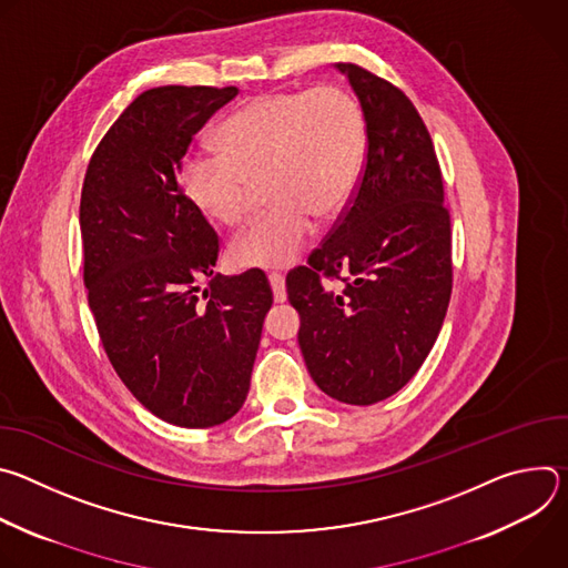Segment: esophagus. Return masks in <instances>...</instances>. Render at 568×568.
<instances>
[{
  "label": "esophagus",
  "instance_id": "1",
  "mask_svg": "<svg viewBox=\"0 0 568 568\" xmlns=\"http://www.w3.org/2000/svg\"><path fill=\"white\" fill-rule=\"evenodd\" d=\"M270 285H272V292H274V301L276 303H283L287 298V292H285V278L281 274H270Z\"/></svg>",
  "mask_w": 568,
  "mask_h": 568
}]
</instances>
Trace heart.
<instances>
[{"mask_svg":"<svg viewBox=\"0 0 568 568\" xmlns=\"http://www.w3.org/2000/svg\"><path fill=\"white\" fill-rule=\"evenodd\" d=\"M217 152H189L182 186L209 220L231 226L263 182L267 211L231 240L237 267L292 265L310 242L316 217L337 213L353 195L368 150L366 116L342 85L265 92L242 103L215 134Z\"/></svg>","mask_w":568,"mask_h":568,"instance_id":"1","label":"heart"}]
</instances>
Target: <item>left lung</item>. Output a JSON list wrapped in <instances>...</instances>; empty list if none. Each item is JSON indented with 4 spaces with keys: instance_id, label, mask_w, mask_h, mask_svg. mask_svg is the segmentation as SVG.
Masks as SVG:
<instances>
[{
    "instance_id": "obj_1",
    "label": "left lung",
    "mask_w": 568,
    "mask_h": 568,
    "mask_svg": "<svg viewBox=\"0 0 568 568\" xmlns=\"http://www.w3.org/2000/svg\"><path fill=\"white\" fill-rule=\"evenodd\" d=\"M335 67L366 116V164L335 229L285 285L314 384L366 407L407 384L438 339L452 294V231L436 150L414 103L357 64ZM342 271L352 278L339 293L322 283Z\"/></svg>"
}]
</instances>
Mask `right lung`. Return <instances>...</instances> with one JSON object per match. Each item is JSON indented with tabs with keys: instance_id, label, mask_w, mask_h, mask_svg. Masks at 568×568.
Returning a JSON list of instances; mask_svg holds the SVG:
<instances>
[{
	"instance_id": "obj_1",
	"label": "right lung",
	"mask_w": 568,
	"mask_h": 568,
	"mask_svg": "<svg viewBox=\"0 0 568 568\" xmlns=\"http://www.w3.org/2000/svg\"><path fill=\"white\" fill-rule=\"evenodd\" d=\"M237 88L139 94L101 139L80 195L83 278L103 348L156 418L206 429L247 399L272 287L261 270L213 274L217 235L189 202L182 159ZM211 277L207 301L196 281Z\"/></svg>"
}]
</instances>
